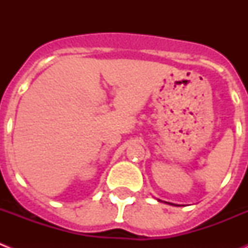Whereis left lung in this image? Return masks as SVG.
Instances as JSON below:
<instances>
[{
  "label": "left lung",
  "mask_w": 248,
  "mask_h": 248,
  "mask_svg": "<svg viewBox=\"0 0 248 248\" xmlns=\"http://www.w3.org/2000/svg\"><path fill=\"white\" fill-rule=\"evenodd\" d=\"M160 201V200H159ZM165 203H169V205H175V203H171V202H166V201H165ZM175 206H176V205H175Z\"/></svg>",
  "instance_id": "8db88e82"
}]
</instances>
